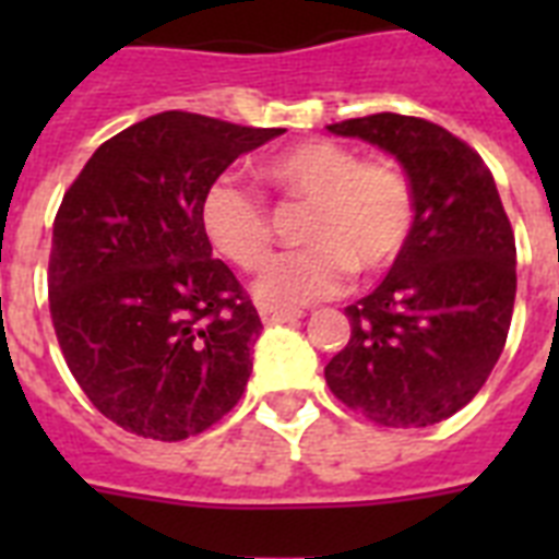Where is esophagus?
<instances>
[{
    "label": "esophagus",
    "instance_id": "1",
    "mask_svg": "<svg viewBox=\"0 0 559 559\" xmlns=\"http://www.w3.org/2000/svg\"><path fill=\"white\" fill-rule=\"evenodd\" d=\"M258 313H261L263 324H284V322H296V319H301V310H284V307H270V305L258 307Z\"/></svg>",
    "mask_w": 559,
    "mask_h": 559
}]
</instances>
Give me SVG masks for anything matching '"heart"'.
<instances>
[{
  "instance_id": "obj_1",
  "label": "heart",
  "mask_w": 559,
  "mask_h": 559,
  "mask_svg": "<svg viewBox=\"0 0 559 559\" xmlns=\"http://www.w3.org/2000/svg\"><path fill=\"white\" fill-rule=\"evenodd\" d=\"M272 186L310 202L301 223L307 246L275 258L254 293L275 307L336 296L350 275L380 272L397 261L415 228V197L406 177L385 162H359L331 139L298 142L263 162ZM205 235L240 270H261L272 249L266 202L235 177H217L200 202Z\"/></svg>"
}]
</instances>
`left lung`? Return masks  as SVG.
Returning <instances> with one entry per match:
<instances>
[{
	"label": "left lung",
	"mask_w": 559,
	"mask_h": 559,
	"mask_svg": "<svg viewBox=\"0 0 559 559\" xmlns=\"http://www.w3.org/2000/svg\"><path fill=\"white\" fill-rule=\"evenodd\" d=\"M328 130L377 144L403 165L415 228L380 287L345 307L350 340L324 380L373 424H441L476 397L511 328L516 243L493 174L424 118L377 112Z\"/></svg>",
	"instance_id": "left-lung-1"
}]
</instances>
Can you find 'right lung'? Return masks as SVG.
Here are the masks:
<instances>
[{"label":"right lung","instance_id":"1","mask_svg":"<svg viewBox=\"0 0 559 559\" xmlns=\"http://www.w3.org/2000/svg\"><path fill=\"white\" fill-rule=\"evenodd\" d=\"M284 130L159 112L104 142L66 191L48 307L66 366L100 415L153 441L235 408L263 324L200 219L205 188Z\"/></svg>","mask_w":559,"mask_h":559}]
</instances>
